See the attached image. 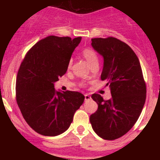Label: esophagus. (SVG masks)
Here are the masks:
<instances>
[{
    "label": "esophagus",
    "instance_id": "34e87169",
    "mask_svg": "<svg viewBox=\"0 0 160 160\" xmlns=\"http://www.w3.org/2000/svg\"><path fill=\"white\" fill-rule=\"evenodd\" d=\"M91 99V96L90 95H88V94H85V100H90Z\"/></svg>",
    "mask_w": 160,
    "mask_h": 160
}]
</instances>
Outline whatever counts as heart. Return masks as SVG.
<instances>
[{
    "label": "heart",
    "mask_w": 160,
    "mask_h": 160,
    "mask_svg": "<svg viewBox=\"0 0 160 160\" xmlns=\"http://www.w3.org/2000/svg\"><path fill=\"white\" fill-rule=\"evenodd\" d=\"M82 55L84 56V58L86 60V61H87L88 64H89L90 66L92 65H94V64H96V63L98 64V60H99V59H98V55L97 54H96V52H95L94 50H92V49H84L82 51ZM71 65H72V60H70L69 64H68V69H70Z\"/></svg>",
    "instance_id": "obj_1"
}]
</instances>
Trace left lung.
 Masks as SVG:
<instances>
[{
    "label": "left lung",
    "mask_w": 160,
    "mask_h": 160,
    "mask_svg": "<svg viewBox=\"0 0 160 160\" xmlns=\"http://www.w3.org/2000/svg\"><path fill=\"white\" fill-rule=\"evenodd\" d=\"M91 41L104 59L101 80L109 86L112 98L105 100L99 94L91 95L98 109L90 121L98 136L114 140L126 134L139 119L146 99V85L139 59L127 44L114 37Z\"/></svg>",
    "instance_id": "obj_1"
}]
</instances>
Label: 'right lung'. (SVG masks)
Wrapping results in <instances>:
<instances>
[{
    "label": "right lung",
    "instance_id": "add662e5",
    "mask_svg": "<svg viewBox=\"0 0 160 160\" xmlns=\"http://www.w3.org/2000/svg\"><path fill=\"white\" fill-rule=\"evenodd\" d=\"M81 37L51 36L38 41L21 64L16 77V101L26 123L38 134L57 136L69 129L85 96L55 90Z\"/></svg>",
    "mask_w": 160,
    "mask_h": 160
}]
</instances>
